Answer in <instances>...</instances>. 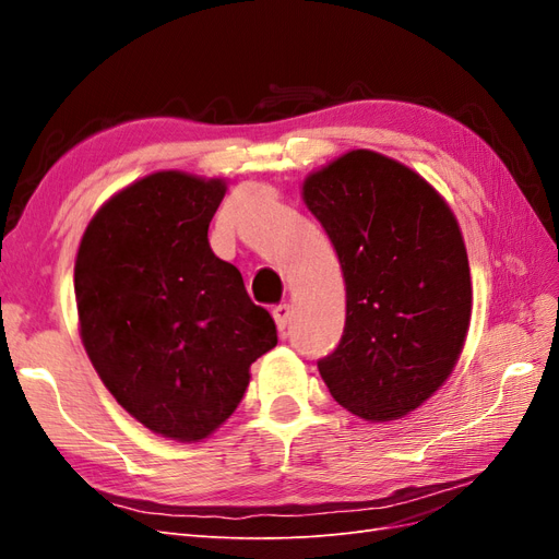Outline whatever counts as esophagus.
Returning a JSON list of instances; mask_svg holds the SVG:
<instances>
[{"instance_id":"obj_1","label":"esophagus","mask_w":559,"mask_h":559,"mask_svg":"<svg viewBox=\"0 0 559 559\" xmlns=\"http://www.w3.org/2000/svg\"><path fill=\"white\" fill-rule=\"evenodd\" d=\"M273 317H275L277 329L284 331L286 324H289V319H292V306H286V302H280V306L273 308Z\"/></svg>"}]
</instances>
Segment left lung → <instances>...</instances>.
<instances>
[{"mask_svg": "<svg viewBox=\"0 0 559 559\" xmlns=\"http://www.w3.org/2000/svg\"><path fill=\"white\" fill-rule=\"evenodd\" d=\"M343 267L345 331L319 359L331 396L361 419L419 408L460 359L471 273L460 224L411 167L357 148L302 183Z\"/></svg>", "mask_w": 559, "mask_h": 559, "instance_id": "1", "label": "left lung"}]
</instances>
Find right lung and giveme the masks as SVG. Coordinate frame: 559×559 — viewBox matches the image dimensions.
I'll use <instances>...</instances> for the list:
<instances>
[{"label": "right lung", "mask_w": 559, "mask_h": 559, "mask_svg": "<svg viewBox=\"0 0 559 559\" xmlns=\"http://www.w3.org/2000/svg\"><path fill=\"white\" fill-rule=\"evenodd\" d=\"M222 179L154 173L118 191L83 233L74 292L99 380L146 429L207 438L238 408L249 366L277 345L240 270L214 257L207 228Z\"/></svg>", "instance_id": "right-lung-1"}]
</instances>
